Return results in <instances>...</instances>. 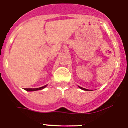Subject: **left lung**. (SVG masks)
<instances>
[{"instance_id": "8db88e82", "label": "left lung", "mask_w": 128, "mask_h": 128, "mask_svg": "<svg viewBox=\"0 0 128 128\" xmlns=\"http://www.w3.org/2000/svg\"><path fill=\"white\" fill-rule=\"evenodd\" d=\"M80 88L81 89H82V90H87L86 89H85V88H82V87H80V86H79Z\"/></svg>"}]
</instances>
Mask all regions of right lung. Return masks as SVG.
Segmentation results:
<instances>
[{
	"label": "right lung",
	"instance_id": "right-lung-1",
	"mask_svg": "<svg viewBox=\"0 0 128 128\" xmlns=\"http://www.w3.org/2000/svg\"><path fill=\"white\" fill-rule=\"evenodd\" d=\"M47 86V85H45L42 87H40V88H25V90L26 91H29V92H31V91H36V90H42V89L45 88Z\"/></svg>",
	"mask_w": 128,
	"mask_h": 128
}]
</instances>
